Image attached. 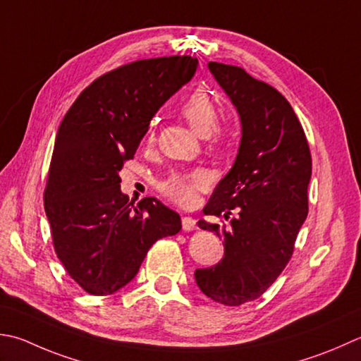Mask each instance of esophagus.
I'll list each match as a JSON object with an SVG mask.
<instances>
[{
  "instance_id": "34e87169",
  "label": "esophagus",
  "mask_w": 361,
  "mask_h": 361,
  "mask_svg": "<svg viewBox=\"0 0 361 361\" xmlns=\"http://www.w3.org/2000/svg\"><path fill=\"white\" fill-rule=\"evenodd\" d=\"M181 225H183V230L185 231H192L197 228V224H195V219L185 216L181 219Z\"/></svg>"
}]
</instances>
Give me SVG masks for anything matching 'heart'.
Masks as SVG:
<instances>
[{
  "mask_svg": "<svg viewBox=\"0 0 361 361\" xmlns=\"http://www.w3.org/2000/svg\"><path fill=\"white\" fill-rule=\"evenodd\" d=\"M181 116L186 122L200 134L207 136L214 145L227 144L231 137V126L227 122H219V111L213 97L207 89H195L185 98L180 106ZM154 140V128L150 123L145 134V142L152 144ZM208 185L207 175L200 171L173 172L164 181L159 183L161 194L171 202L188 207L192 204L197 192Z\"/></svg>",
  "mask_w": 361,
  "mask_h": 361,
  "instance_id": "b5f03b06",
  "label": "heart"
}]
</instances>
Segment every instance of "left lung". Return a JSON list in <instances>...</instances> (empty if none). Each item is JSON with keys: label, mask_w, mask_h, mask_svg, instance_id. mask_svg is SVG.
Returning a JSON list of instances; mask_svg holds the SVG:
<instances>
[{"label": "left lung", "mask_w": 361, "mask_h": 361, "mask_svg": "<svg viewBox=\"0 0 361 361\" xmlns=\"http://www.w3.org/2000/svg\"><path fill=\"white\" fill-rule=\"evenodd\" d=\"M209 72L241 117L243 137L231 171L216 186L203 213L228 225L199 221L202 230L224 236V258L195 271L211 300L239 307L258 299L293 257L308 214L312 153L286 98L236 66L209 62Z\"/></svg>", "instance_id": "1"}]
</instances>
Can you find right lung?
Listing matches in <instances>:
<instances>
[{
    "mask_svg": "<svg viewBox=\"0 0 361 361\" xmlns=\"http://www.w3.org/2000/svg\"><path fill=\"white\" fill-rule=\"evenodd\" d=\"M197 63L190 56L125 63L89 84L62 118L44 204L56 255L89 294L130 283L150 247L181 230L180 216L154 197L133 207L118 172Z\"/></svg>",
    "mask_w": 361,
    "mask_h": 361,
    "instance_id": "right-lung-1",
    "label": "right lung"
}]
</instances>
